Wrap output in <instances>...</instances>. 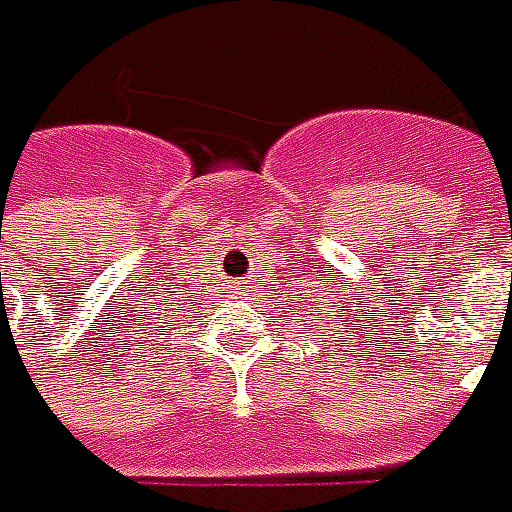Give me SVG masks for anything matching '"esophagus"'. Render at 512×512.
<instances>
[{
    "instance_id": "obj_1",
    "label": "esophagus",
    "mask_w": 512,
    "mask_h": 512,
    "mask_svg": "<svg viewBox=\"0 0 512 512\" xmlns=\"http://www.w3.org/2000/svg\"><path fill=\"white\" fill-rule=\"evenodd\" d=\"M228 289H231L234 295H242V284H239V281H228Z\"/></svg>"
}]
</instances>
